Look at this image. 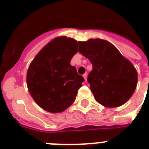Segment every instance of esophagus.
Instances as JSON below:
<instances>
[{
  "instance_id": "34e87169",
  "label": "esophagus",
  "mask_w": 149,
  "mask_h": 149,
  "mask_svg": "<svg viewBox=\"0 0 149 149\" xmlns=\"http://www.w3.org/2000/svg\"><path fill=\"white\" fill-rule=\"evenodd\" d=\"M83 76H84V79H85V81L86 82V77H87V74H86V73H85V74H84Z\"/></svg>"
}]
</instances>
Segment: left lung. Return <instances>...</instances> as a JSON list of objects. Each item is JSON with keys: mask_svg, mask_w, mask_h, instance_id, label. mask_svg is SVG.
<instances>
[{"mask_svg": "<svg viewBox=\"0 0 149 149\" xmlns=\"http://www.w3.org/2000/svg\"><path fill=\"white\" fill-rule=\"evenodd\" d=\"M79 52L91 61L87 81L95 100L106 107L125 104L136 89L138 73L132 63L106 40L78 42Z\"/></svg>", "mask_w": 149, "mask_h": 149, "instance_id": "8db88e82", "label": "left lung"}]
</instances>
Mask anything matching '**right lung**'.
I'll use <instances>...</instances> for the list:
<instances>
[{
  "mask_svg": "<svg viewBox=\"0 0 149 149\" xmlns=\"http://www.w3.org/2000/svg\"><path fill=\"white\" fill-rule=\"evenodd\" d=\"M77 51V41L57 37L37 54L29 65L28 89L36 104L45 111L60 113L75 101L84 81L70 64Z\"/></svg>",
  "mask_w": 149,
  "mask_h": 149,
  "instance_id": "right-lung-1",
  "label": "right lung"
}]
</instances>
